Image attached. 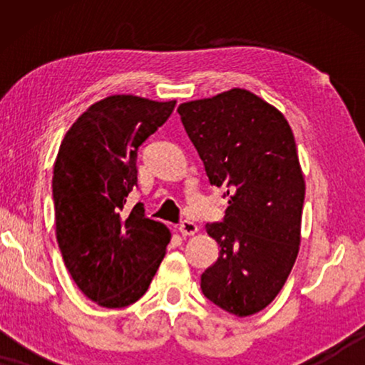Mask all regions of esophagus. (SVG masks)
Here are the masks:
<instances>
[{"label":"esophagus","instance_id":"1","mask_svg":"<svg viewBox=\"0 0 365 365\" xmlns=\"http://www.w3.org/2000/svg\"><path fill=\"white\" fill-rule=\"evenodd\" d=\"M179 232H181L184 237L194 236V234L197 232V226L191 221H182L181 226H179Z\"/></svg>","mask_w":365,"mask_h":365}]
</instances>
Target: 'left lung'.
Here are the masks:
<instances>
[{
  "mask_svg": "<svg viewBox=\"0 0 365 365\" xmlns=\"http://www.w3.org/2000/svg\"><path fill=\"white\" fill-rule=\"evenodd\" d=\"M209 181L227 197L222 222L206 231L221 247L201 276L202 294L229 314L271 304L296 262L306 182L284 114L247 89L179 104Z\"/></svg>",
  "mask_w": 365,
  "mask_h": 365,
  "instance_id": "left-lung-1",
  "label": "left lung"
}]
</instances>
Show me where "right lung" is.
Instances as JSON below:
<instances>
[{"instance_id": "add662e5", "label": "right lung", "mask_w": 365, "mask_h": 365, "mask_svg": "<svg viewBox=\"0 0 365 365\" xmlns=\"http://www.w3.org/2000/svg\"><path fill=\"white\" fill-rule=\"evenodd\" d=\"M176 101L113 94L94 103L64 134L53 168L56 239L84 296L108 309L144 296L171 232L126 197L138 182V148L166 123Z\"/></svg>"}]
</instances>
